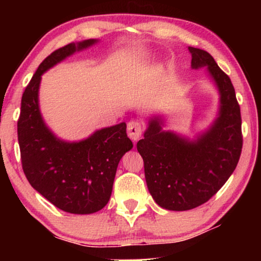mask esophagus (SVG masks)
<instances>
[{"label": "esophagus", "mask_w": 261, "mask_h": 261, "mask_svg": "<svg viewBox=\"0 0 261 261\" xmlns=\"http://www.w3.org/2000/svg\"><path fill=\"white\" fill-rule=\"evenodd\" d=\"M127 130H128V137H129L133 141H137L140 139L144 132V124L140 121H130L127 124Z\"/></svg>", "instance_id": "1"}]
</instances>
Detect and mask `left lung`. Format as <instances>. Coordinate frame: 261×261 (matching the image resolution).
<instances>
[{"mask_svg":"<svg viewBox=\"0 0 261 261\" xmlns=\"http://www.w3.org/2000/svg\"><path fill=\"white\" fill-rule=\"evenodd\" d=\"M192 69L208 67L220 92L219 117L194 141L162 129L151 119L137 144L149 194L158 205L183 212L208 202L230 177L241 155V113L230 78L206 51L189 47Z\"/></svg>","mask_w":261,"mask_h":261,"instance_id":"1","label":"left lung"}]
</instances>
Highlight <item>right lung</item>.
I'll use <instances>...</instances> for the list:
<instances>
[{
	"label": "right lung",
	"instance_id": "1",
	"mask_svg": "<svg viewBox=\"0 0 261 261\" xmlns=\"http://www.w3.org/2000/svg\"><path fill=\"white\" fill-rule=\"evenodd\" d=\"M96 41L72 42L45 58L24 89L17 120V140L26 178L53 205L71 214H92L105 208L120 159L133 147L124 122L96 130L80 142L63 141L46 127L39 110L41 74Z\"/></svg>",
	"mask_w": 261,
	"mask_h": 261
}]
</instances>
